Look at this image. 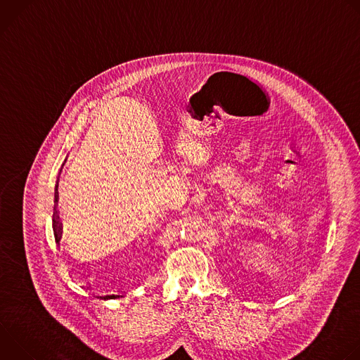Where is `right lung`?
Here are the masks:
<instances>
[{
    "mask_svg": "<svg viewBox=\"0 0 360 360\" xmlns=\"http://www.w3.org/2000/svg\"><path fill=\"white\" fill-rule=\"evenodd\" d=\"M53 228H54V236H56V239L57 240H60V225H58V219H57V212H56V210H54V214H53ZM102 297V296H101ZM107 297H117L115 295H112V296H105L104 299H107Z\"/></svg>",
    "mask_w": 360,
    "mask_h": 360,
    "instance_id": "add662e5",
    "label": "right lung"
}]
</instances>
